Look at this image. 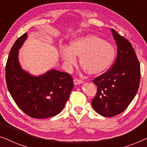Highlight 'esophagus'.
I'll use <instances>...</instances> for the list:
<instances>
[{"instance_id": "esophagus-1", "label": "esophagus", "mask_w": 147, "mask_h": 147, "mask_svg": "<svg viewBox=\"0 0 147 147\" xmlns=\"http://www.w3.org/2000/svg\"><path fill=\"white\" fill-rule=\"evenodd\" d=\"M83 81H82V80H78V79H74V84H75L76 86H77V85H79V84H82L83 83Z\"/></svg>"}]
</instances>
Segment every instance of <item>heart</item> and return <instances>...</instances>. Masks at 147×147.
<instances>
[{
    "instance_id": "b5f03b06",
    "label": "heart",
    "mask_w": 147,
    "mask_h": 147,
    "mask_svg": "<svg viewBox=\"0 0 147 147\" xmlns=\"http://www.w3.org/2000/svg\"><path fill=\"white\" fill-rule=\"evenodd\" d=\"M60 57L68 67L75 65L80 57L82 69L90 76H98L107 71L116 55L115 48L109 42L95 35L76 38L68 47L59 49Z\"/></svg>"
}]
</instances>
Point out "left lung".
Here are the masks:
<instances>
[{
	"mask_svg": "<svg viewBox=\"0 0 147 147\" xmlns=\"http://www.w3.org/2000/svg\"><path fill=\"white\" fill-rule=\"evenodd\" d=\"M117 46L116 61L109 71L97 77L93 83L97 94L92 101L95 111L112 117L124 111L135 97L139 87V61L131 43L110 29Z\"/></svg>",
	"mask_w": 147,
	"mask_h": 147,
	"instance_id": "left-lung-1",
	"label": "left lung"
}]
</instances>
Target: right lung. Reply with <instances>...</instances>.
<instances>
[{
	"label": "right lung",
	"mask_w": 147,
	"mask_h": 147,
	"mask_svg": "<svg viewBox=\"0 0 147 147\" xmlns=\"http://www.w3.org/2000/svg\"><path fill=\"white\" fill-rule=\"evenodd\" d=\"M23 34L14 43L6 65V82L17 105L35 118L53 117L63 109L74 88L69 74L51 69L33 76L22 68L19 51L26 39Z\"/></svg>",
	"instance_id": "obj_1"
}]
</instances>
